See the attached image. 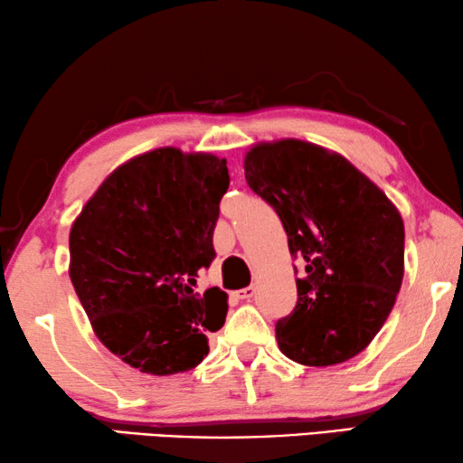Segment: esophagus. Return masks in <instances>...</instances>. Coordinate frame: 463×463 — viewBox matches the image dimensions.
<instances>
[{
  "mask_svg": "<svg viewBox=\"0 0 463 463\" xmlns=\"http://www.w3.org/2000/svg\"><path fill=\"white\" fill-rule=\"evenodd\" d=\"M254 293H256L254 287H244V289H238L236 291V298L238 299H252Z\"/></svg>",
  "mask_w": 463,
  "mask_h": 463,
  "instance_id": "1",
  "label": "esophagus"
}]
</instances>
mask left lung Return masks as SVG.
Masks as SVG:
<instances>
[{"instance_id":"8db88e82","label":"left lung","mask_w":463,"mask_h":463,"mask_svg":"<svg viewBox=\"0 0 463 463\" xmlns=\"http://www.w3.org/2000/svg\"><path fill=\"white\" fill-rule=\"evenodd\" d=\"M244 174L248 186L275 207L291 256L303 262L298 306L275 326L281 353L307 367L357 357L382 330L402 287L398 207L345 156L303 139L254 143Z\"/></svg>"}]
</instances>
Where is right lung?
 <instances>
[{"label":"right lung","mask_w":463,"mask_h":463,"mask_svg":"<svg viewBox=\"0 0 463 463\" xmlns=\"http://www.w3.org/2000/svg\"><path fill=\"white\" fill-rule=\"evenodd\" d=\"M225 157L157 147L112 170L70 232V279L98 340L141 373L174 375L207 357L227 295L196 293L213 260Z\"/></svg>","instance_id":"1"}]
</instances>
